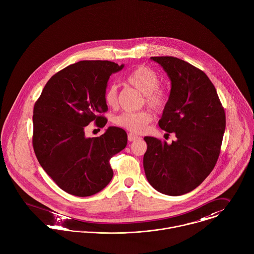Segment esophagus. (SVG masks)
I'll list each match as a JSON object with an SVG mask.
<instances>
[{"label":"esophagus","mask_w":254,"mask_h":254,"mask_svg":"<svg viewBox=\"0 0 254 254\" xmlns=\"http://www.w3.org/2000/svg\"><path fill=\"white\" fill-rule=\"evenodd\" d=\"M137 138H139V137L137 135L133 134V133H128V135H127V139H128V141H130V142L136 140Z\"/></svg>","instance_id":"esophagus-1"}]
</instances>
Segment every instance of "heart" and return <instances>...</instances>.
Wrapping results in <instances>:
<instances>
[{
  "label": "heart",
  "mask_w": 254,
  "mask_h": 254,
  "mask_svg": "<svg viewBox=\"0 0 254 254\" xmlns=\"http://www.w3.org/2000/svg\"><path fill=\"white\" fill-rule=\"evenodd\" d=\"M126 83L144 94L145 103L153 110L161 111L165 108L169 95L167 90L159 85V77L152 68L147 66L136 67L126 77ZM104 100L110 108L118 106L117 85H111L107 87L104 93ZM152 121V113L144 110L121 114L116 117L115 124L131 132L141 133L146 130Z\"/></svg>",
  "instance_id": "heart-1"
}]
</instances>
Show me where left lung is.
I'll return each instance as SVG.
<instances>
[{"mask_svg": "<svg viewBox=\"0 0 254 254\" xmlns=\"http://www.w3.org/2000/svg\"><path fill=\"white\" fill-rule=\"evenodd\" d=\"M171 81L159 126L176 140L145 136L143 167L160 193L180 196L196 189L214 169L225 131L224 108L208 77L192 64L173 57H154Z\"/></svg>", "mask_w": 254, "mask_h": 254, "instance_id": "left-lung-1", "label": "left lung"}]
</instances>
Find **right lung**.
I'll use <instances>...</instances> for the list:
<instances>
[{"instance_id":"add662e5","label":"right lung","mask_w":254,"mask_h":254,"mask_svg":"<svg viewBox=\"0 0 254 254\" xmlns=\"http://www.w3.org/2000/svg\"><path fill=\"white\" fill-rule=\"evenodd\" d=\"M124 65L108 60H83L55 74L45 85L33 111L36 157L68 194L88 197L104 189L113 177L110 159L125 149L127 132L110 127L98 137H86L91 122L104 127L108 110L104 93L110 76Z\"/></svg>"}]
</instances>
